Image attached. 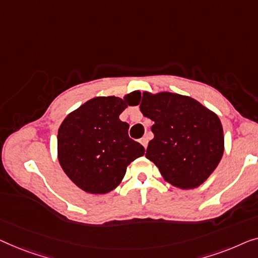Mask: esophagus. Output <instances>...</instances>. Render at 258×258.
Returning a JSON list of instances; mask_svg holds the SVG:
<instances>
[{"mask_svg":"<svg viewBox=\"0 0 258 258\" xmlns=\"http://www.w3.org/2000/svg\"><path fill=\"white\" fill-rule=\"evenodd\" d=\"M140 143H141V145H143V146H144L145 148H146V147H147V144H148V138H147V137L141 138Z\"/></svg>","mask_w":258,"mask_h":258,"instance_id":"34e87169","label":"esophagus"}]
</instances>
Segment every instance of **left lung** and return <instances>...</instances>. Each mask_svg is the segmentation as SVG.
<instances>
[{"label":"left lung","instance_id":"left-lung-1","mask_svg":"<svg viewBox=\"0 0 258 258\" xmlns=\"http://www.w3.org/2000/svg\"><path fill=\"white\" fill-rule=\"evenodd\" d=\"M140 111L154 121L146 158L167 182L180 189L205 182L224 151L219 117L193 98L170 92H144Z\"/></svg>","mask_w":258,"mask_h":258}]
</instances>
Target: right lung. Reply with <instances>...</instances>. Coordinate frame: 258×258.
Listing matches in <instances>:
<instances>
[{"label":"right lung","instance_id":"obj_1","mask_svg":"<svg viewBox=\"0 0 258 258\" xmlns=\"http://www.w3.org/2000/svg\"><path fill=\"white\" fill-rule=\"evenodd\" d=\"M139 91L122 98H92L67 115L58 130V160L76 186L90 194L113 190L145 148L128 137L119 115L140 101Z\"/></svg>","mask_w":258,"mask_h":258}]
</instances>
